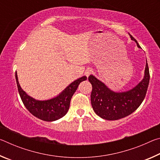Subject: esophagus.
<instances>
[{"mask_svg": "<svg viewBox=\"0 0 160 160\" xmlns=\"http://www.w3.org/2000/svg\"><path fill=\"white\" fill-rule=\"evenodd\" d=\"M93 72V70H92V69H90V68H88V69H87L86 70H85V75L87 77H88V76H90V75Z\"/></svg>", "mask_w": 160, "mask_h": 160, "instance_id": "34e87169", "label": "esophagus"}]
</instances>
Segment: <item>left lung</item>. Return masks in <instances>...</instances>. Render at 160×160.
I'll return each instance as SVG.
<instances>
[{
    "label": "left lung",
    "instance_id": "1",
    "mask_svg": "<svg viewBox=\"0 0 160 160\" xmlns=\"http://www.w3.org/2000/svg\"><path fill=\"white\" fill-rule=\"evenodd\" d=\"M130 37L136 42L138 47L141 48L131 35ZM88 80L92 86L91 104L94 112L102 118L113 121L126 117L140 107L147 93L150 82V72L146 60L143 79L135 88L122 92L111 90L104 83L92 75L89 76Z\"/></svg>",
    "mask_w": 160,
    "mask_h": 160
}]
</instances>
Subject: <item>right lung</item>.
I'll list each match as a JSON object with an SVG mask.
<instances>
[{
	"label": "right lung",
	"instance_id": "obj_1",
	"mask_svg": "<svg viewBox=\"0 0 160 160\" xmlns=\"http://www.w3.org/2000/svg\"><path fill=\"white\" fill-rule=\"evenodd\" d=\"M19 94L24 105L32 115L45 121H54L66 114L69 109L70 100L77 90L79 84L87 80L86 76L78 78L67 87L56 97L47 100H37L24 91L18 82L17 72L15 73Z\"/></svg>",
	"mask_w": 160,
	"mask_h": 160
}]
</instances>
